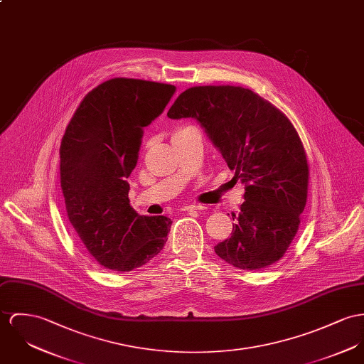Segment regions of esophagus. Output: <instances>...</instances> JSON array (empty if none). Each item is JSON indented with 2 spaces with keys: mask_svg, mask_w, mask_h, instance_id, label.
I'll use <instances>...</instances> for the list:
<instances>
[{
  "mask_svg": "<svg viewBox=\"0 0 364 364\" xmlns=\"http://www.w3.org/2000/svg\"><path fill=\"white\" fill-rule=\"evenodd\" d=\"M203 206L198 205V203H191V205H186L181 208L183 212H198V210H202Z\"/></svg>",
  "mask_w": 364,
  "mask_h": 364,
  "instance_id": "obj_1",
  "label": "esophagus"
}]
</instances>
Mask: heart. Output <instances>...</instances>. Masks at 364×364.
<instances>
[{"label": "heart", "instance_id": "1", "mask_svg": "<svg viewBox=\"0 0 364 364\" xmlns=\"http://www.w3.org/2000/svg\"><path fill=\"white\" fill-rule=\"evenodd\" d=\"M181 130H184V129H178V130H176V133H178V132H181ZM176 133H174V134H176Z\"/></svg>", "mask_w": 364, "mask_h": 364}]
</instances>
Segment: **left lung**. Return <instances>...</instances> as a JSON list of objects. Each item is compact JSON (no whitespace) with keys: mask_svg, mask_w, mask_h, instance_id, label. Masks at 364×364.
Here are the masks:
<instances>
[{"mask_svg":"<svg viewBox=\"0 0 364 364\" xmlns=\"http://www.w3.org/2000/svg\"><path fill=\"white\" fill-rule=\"evenodd\" d=\"M168 116L196 119L245 186L231 237L215 247L218 256L242 270L279 262L298 232L308 199L306 152L289 119L250 88L235 85L191 87Z\"/></svg>","mask_w":364,"mask_h":364,"instance_id":"8db88e82","label":"left lung"}]
</instances>
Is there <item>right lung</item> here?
I'll return each mask as SVG.
<instances>
[{"label":"right lung","instance_id":"obj_1","mask_svg":"<svg viewBox=\"0 0 364 364\" xmlns=\"http://www.w3.org/2000/svg\"><path fill=\"white\" fill-rule=\"evenodd\" d=\"M176 91L171 84L116 77L92 88L60 142V187L69 222L105 269L132 272L164 250L171 220L140 216L129 199L142 130Z\"/></svg>","mask_w":364,"mask_h":364}]
</instances>
